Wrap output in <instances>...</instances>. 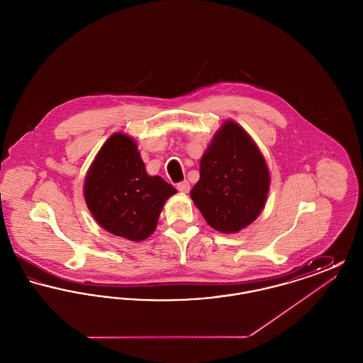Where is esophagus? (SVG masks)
Instances as JSON below:
<instances>
[{"instance_id":"1","label":"esophagus","mask_w":363,"mask_h":363,"mask_svg":"<svg viewBox=\"0 0 363 363\" xmlns=\"http://www.w3.org/2000/svg\"><path fill=\"white\" fill-rule=\"evenodd\" d=\"M177 189L179 190L181 193H189L190 185L188 181H182V182H179L178 185H177Z\"/></svg>"}]
</instances>
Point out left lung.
<instances>
[{
  "mask_svg": "<svg viewBox=\"0 0 363 363\" xmlns=\"http://www.w3.org/2000/svg\"><path fill=\"white\" fill-rule=\"evenodd\" d=\"M269 184L267 162L255 140L241 125L225 120L200 160V179L190 197L208 225L233 234L259 218Z\"/></svg>",
  "mask_w": 363,
  "mask_h": 363,
  "instance_id": "8db88e82",
  "label": "left lung"
}]
</instances>
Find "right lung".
<instances>
[{"label": "right lung", "mask_w": 363, "mask_h": 363, "mask_svg": "<svg viewBox=\"0 0 363 363\" xmlns=\"http://www.w3.org/2000/svg\"><path fill=\"white\" fill-rule=\"evenodd\" d=\"M83 189L96 223L133 242L154 234L164 203L177 193L163 178L147 173L138 143L121 132L111 135L98 151Z\"/></svg>", "instance_id": "add662e5"}]
</instances>
